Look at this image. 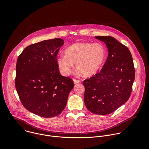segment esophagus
<instances>
[{"instance_id":"obj_1","label":"esophagus","mask_w":149,"mask_h":149,"mask_svg":"<svg viewBox=\"0 0 149 149\" xmlns=\"http://www.w3.org/2000/svg\"><path fill=\"white\" fill-rule=\"evenodd\" d=\"M73 81H74V84H78V83H79V82H81L80 80H78V79H73Z\"/></svg>"}]
</instances>
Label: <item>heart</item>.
<instances>
[{
  "instance_id": "heart-1",
  "label": "heart",
  "mask_w": 149,
  "mask_h": 149,
  "mask_svg": "<svg viewBox=\"0 0 149 149\" xmlns=\"http://www.w3.org/2000/svg\"><path fill=\"white\" fill-rule=\"evenodd\" d=\"M105 59V49L100 44L77 42L68 47L65 55L56 58L58 67L63 75H68L74 69L85 77L96 74L102 67Z\"/></svg>"
}]
</instances>
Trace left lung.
Listing matches in <instances>:
<instances>
[{
	"instance_id": "8db88e82",
	"label": "left lung",
	"mask_w": 149,
	"mask_h": 149,
	"mask_svg": "<svg viewBox=\"0 0 149 149\" xmlns=\"http://www.w3.org/2000/svg\"><path fill=\"white\" fill-rule=\"evenodd\" d=\"M104 42L109 55L100 72L84 81V102L91 113L106 115L129 100L135 70L129 48L111 36H95Z\"/></svg>"
}]
</instances>
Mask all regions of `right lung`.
Instances as JSON below:
<instances>
[{
  "instance_id": "1",
  "label": "right lung",
  "mask_w": 149,
  "mask_h": 149,
  "mask_svg": "<svg viewBox=\"0 0 149 149\" xmlns=\"http://www.w3.org/2000/svg\"><path fill=\"white\" fill-rule=\"evenodd\" d=\"M63 39L44 40L24 49L16 67L15 87L26 109L39 116L60 114L74 87L72 80L61 75L56 63Z\"/></svg>"
}]
</instances>
